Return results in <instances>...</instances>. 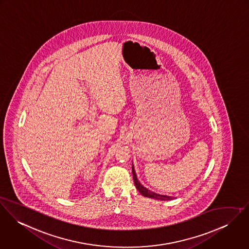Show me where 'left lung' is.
Returning a JSON list of instances; mask_svg holds the SVG:
<instances>
[{
  "label": "left lung",
  "mask_w": 249,
  "mask_h": 249,
  "mask_svg": "<svg viewBox=\"0 0 249 249\" xmlns=\"http://www.w3.org/2000/svg\"><path fill=\"white\" fill-rule=\"evenodd\" d=\"M132 173H133V178H134L135 185H136L138 192L141 194L142 196H147V197H151V198H155V199H159V200H171L172 198H174V196H166V195H160V194L155 193V192H152V191L148 190L146 187H144V186L138 181L134 165L132 166Z\"/></svg>",
  "instance_id": "8db88e82"
}]
</instances>
